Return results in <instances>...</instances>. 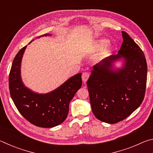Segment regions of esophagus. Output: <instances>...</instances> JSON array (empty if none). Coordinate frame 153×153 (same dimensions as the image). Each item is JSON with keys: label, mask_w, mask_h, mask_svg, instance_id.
Masks as SVG:
<instances>
[{"label": "esophagus", "mask_w": 153, "mask_h": 153, "mask_svg": "<svg viewBox=\"0 0 153 153\" xmlns=\"http://www.w3.org/2000/svg\"><path fill=\"white\" fill-rule=\"evenodd\" d=\"M90 76V74L88 73V72H84V73L82 74V81L84 83H86V81L88 79V77Z\"/></svg>", "instance_id": "esophagus-1"}]
</instances>
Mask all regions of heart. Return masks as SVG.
<instances>
[{
	"label": "heart",
	"instance_id": "heart-1",
	"mask_svg": "<svg viewBox=\"0 0 153 153\" xmlns=\"http://www.w3.org/2000/svg\"><path fill=\"white\" fill-rule=\"evenodd\" d=\"M108 43H109V40L107 38H101L96 41V42L93 44L92 48L94 50H101L107 46Z\"/></svg>",
	"mask_w": 153,
	"mask_h": 153
}]
</instances>
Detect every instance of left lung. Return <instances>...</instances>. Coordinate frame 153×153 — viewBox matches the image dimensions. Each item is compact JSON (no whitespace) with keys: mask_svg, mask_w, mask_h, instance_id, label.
Wrapping results in <instances>:
<instances>
[{"mask_svg":"<svg viewBox=\"0 0 153 153\" xmlns=\"http://www.w3.org/2000/svg\"><path fill=\"white\" fill-rule=\"evenodd\" d=\"M117 55H111L93 66L87 81L92 112L98 120L115 123L125 120L142 104L147 79L143 51L128 33ZM122 60L115 68L114 63Z\"/></svg>","mask_w":153,"mask_h":153,"instance_id":"1","label":"left lung"}]
</instances>
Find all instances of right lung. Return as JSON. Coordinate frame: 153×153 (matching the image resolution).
I'll return each mask as SVG.
<instances>
[{
  "mask_svg": "<svg viewBox=\"0 0 153 153\" xmlns=\"http://www.w3.org/2000/svg\"><path fill=\"white\" fill-rule=\"evenodd\" d=\"M48 36L51 34L46 33L38 38ZM26 47L18 52L13 61L9 77L10 94L19 113L31 123L41 128H53L67 118L69 102L82 86V73L71 77L50 92H33L25 86L21 76V64Z\"/></svg>",
  "mask_w": 153,
  "mask_h": 153,
  "instance_id": "right-lung-1",
  "label": "right lung"
}]
</instances>
